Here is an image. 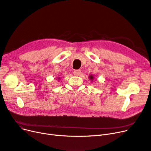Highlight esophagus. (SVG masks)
Wrapping results in <instances>:
<instances>
[{
	"label": "esophagus",
	"mask_w": 151,
	"mask_h": 151,
	"mask_svg": "<svg viewBox=\"0 0 151 151\" xmlns=\"http://www.w3.org/2000/svg\"><path fill=\"white\" fill-rule=\"evenodd\" d=\"M74 75H75V76H79L80 74H81V71L80 70H74Z\"/></svg>",
	"instance_id": "esophagus-1"
}]
</instances>
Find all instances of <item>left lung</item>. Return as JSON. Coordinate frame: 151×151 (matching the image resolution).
<instances>
[{
	"mask_svg": "<svg viewBox=\"0 0 151 151\" xmlns=\"http://www.w3.org/2000/svg\"><path fill=\"white\" fill-rule=\"evenodd\" d=\"M89 79H91V80H93V76H89Z\"/></svg>",
	"mask_w": 151,
	"mask_h": 151,
	"instance_id": "obj_1",
	"label": "left lung"
}]
</instances>
